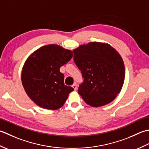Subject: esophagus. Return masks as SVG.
<instances>
[{"label":"esophagus","instance_id":"1","mask_svg":"<svg viewBox=\"0 0 149 149\" xmlns=\"http://www.w3.org/2000/svg\"><path fill=\"white\" fill-rule=\"evenodd\" d=\"M72 87L75 91H77V83H74L73 85H72Z\"/></svg>","mask_w":149,"mask_h":149}]
</instances>
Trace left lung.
<instances>
[{"label": "left lung", "mask_w": 149, "mask_h": 149, "mask_svg": "<svg viewBox=\"0 0 149 149\" xmlns=\"http://www.w3.org/2000/svg\"><path fill=\"white\" fill-rule=\"evenodd\" d=\"M74 62L84 78L78 92L94 107L107 105L121 91L125 65L117 51L108 44L93 42L73 50Z\"/></svg>", "instance_id": "obj_1"}]
</instances>
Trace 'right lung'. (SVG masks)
<instances>
[{
    "mask_svg": "<svg viewBox=\"0 0 149 149\" xmlns=\"http://www.w3.org/2000/svg\"><path fill=\"white\" fill-rule=\"evenodd\" d=\"M72 57V51L56 44L41 47L24 63L21 79L27 95L39 107L56 109L62 107L74 89L65 86L60 68Z\"/></svg>",
    "mask_w": 149,
    "mask_h": 149,
    "instance_id": "1",
    "label": "right lung"
}]
</instances>
